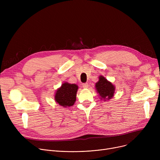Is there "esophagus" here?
Wrapping results in <instances>:
<instances>
[{"mask_svg":"<svg viewBox=\"0 0 160 160\" xmlns=\"http://www.w3.org/2000/svg\"><path fill=\"white\" fill-rule=\"evenodd\" d=\"M82 87L83 88H88V83H82Z\"/></svg>","mask_w":160,"mask_h":160,"instance_id":"obj_1","label":"esophagus"}]
</instances>
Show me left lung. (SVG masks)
Instances as JSON below:
<instances>
[{"mask_svg":"<svg viewBox=\"0 0 160 160\" xmlns=\"http://www.w3.org/2000/svg\"><path fill=\"white\" fill-rule=\"evenodd\" d=\"M96 89L100 96L102 98L108 100L112 98L114 94L115 87L112 83L110 82H108L102 76H100L99 77V80L97 82Z\"/></svg>","mask_w":160,"mask_h":160,"instance_id":"left-lung-1","label":"left lung"}]
</instances>
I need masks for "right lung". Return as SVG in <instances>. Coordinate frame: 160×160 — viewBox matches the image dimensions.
<instances>
[{"label":"right lung","mask_w":160,"mask_h":160,"mask_svg":"<svg viewBox=\"0 0 160 160\" xmlns=\"http://www.w3.org/2000/svg\"><path fill=\"white\" fill-rule=\"evenodd\" d=\"M78 87L72 83H64L59 88L55 95V100L59 105L63 107L72 106L76 101V96Z\"/></svg>","instance_id":"obj_1"}]
</instances>
